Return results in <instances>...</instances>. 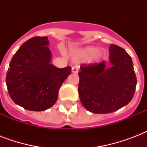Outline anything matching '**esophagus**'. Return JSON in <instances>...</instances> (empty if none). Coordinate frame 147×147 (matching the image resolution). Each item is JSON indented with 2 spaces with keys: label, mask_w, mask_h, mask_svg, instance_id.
<instances>
[{
  "label": "esophagus",
  "mask_w": 147,
  "mask_h": 147,
  "mask_svg": "<svg viewBox=\"0 0 147 147\" xmlns=\"http://www.w3.org/2000/svg\"><path fill=\"white\" fill-rule=\"evenodd\" d=\"M78 70H79V65H74V66H72V68H71V71H72V72H74V73H78Z\"/></svg>",
  "instance_id": "1"
}]
</instances>
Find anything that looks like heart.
I'll list each match as a JSON object with an SVG mask.
<instances>
[{
    "label": "heart",
    "mask_w": 147,
    "mask_h": 147,
    "mask_svg": "<svg viewBox=\"0 0 147 147\" xmlns=\"http://www.w3.org/2000/svg\"><path fill=\"white\" fill-rule=\"evenodd\" d=\"M103 57L101 50H95L93 47H85L78 49L74 52V58L78 60H84L88 59L91 62H98Z\"/></svg>",
    "instance_id": "obj_1"
}]
</instances>
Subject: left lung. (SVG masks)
<instances>
[{
	"instance_id": "8db88e82",
	"label": "left lung",
	"mask_w": 147,
	"mask_h": 147,
	"mask_svg": "<svg viewBox=\"0 0 147 147\" xmlns=\"http://www.w3.org/2000/svg\"><path fill=\"white\" fill-rule=\"evenodd\" d=\"M109 61L82 64L78 94L85 108L94 114L116 111L132 100L137 86L132 59L123 48L109 47Z\"/></svg>"
}]
</instances>
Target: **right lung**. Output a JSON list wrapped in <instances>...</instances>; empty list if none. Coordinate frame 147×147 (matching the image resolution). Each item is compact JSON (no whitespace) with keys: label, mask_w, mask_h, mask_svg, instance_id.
Instances as JSON below:
<instances>
[{"label":"right lung","mask_w":147,"mask_h":147,"mask_svg":"<svg viewBox=\"0 0 147 147\" xmlns=\"http://www.w3.org/2000/svg\"><path fill=\"white\" fill-rule=\"evenodd\" d=\"M47 36L24 42L10 62L6 84L13 102L33 111L49 109L56 102L61 85L71 73L70 66L59 69L50 63Z\"/></svg>","instance_id":"obj_1"}]
</instances>
